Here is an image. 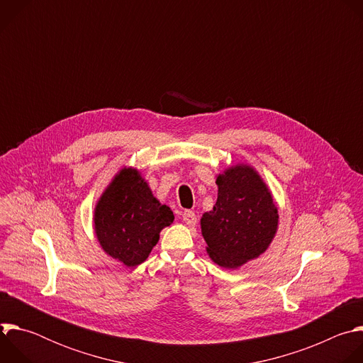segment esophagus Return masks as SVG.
I'll use <instances>...</instances> for the list:
<instances>
[{
    "label": "esophagus",
    "mask_w": 363,
    "mask_h": 363,
    "mask_svg": "<svg viewBox=\"0 0 363 363\" xmlns=\"http://www.w3.org/2000/svg\"><path fill=\"white\" fill-rule=\"evenodd\" d=\"M182 220L186 225H195V223H196V217H195L194 211H189V210H185L182 213Z\"/></svg>",
    "instance_id": "1"
}]
</instances>
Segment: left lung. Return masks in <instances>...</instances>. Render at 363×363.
Segmentation results:
<instances>
[{
	"instance_id": "1",
	"label": "left lung",
	"mask_w": 363,
	"mask_h": 363,
	"mask_svg": "<svg viewBox=\"0 0 363 363\" xmlns=\"http://www.w3.org/2000/svg\"><path fill=\"white\" fill-rule=\"evenodd\" d=\"M217 185L214 208L201 218L202 235L218 266L237 269L266 251L279 214L267 186L247 165L227 169L218 175Z\"/></svg>"
}]
</instances>
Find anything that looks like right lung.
I'll list each match as a JSON object with an SVG mask.
<instances>
[{
    "instance_id": "add662e5",
    "label": "right lung",
    "mask_w": 363,
    "mask_h": 363,
    "mask_svg": "<svg viewBox=\"0 0 363 363\" xmlns=\"http://www.w3.org/2000/svg\"><path fill=\"white\" fill-rule=\"evenodd\" d=\"M174 213L155 198L136 171L122 169L101 195L94 211L100 245L128 267L143 263Z\"/></svg>"
}]
</instances>
